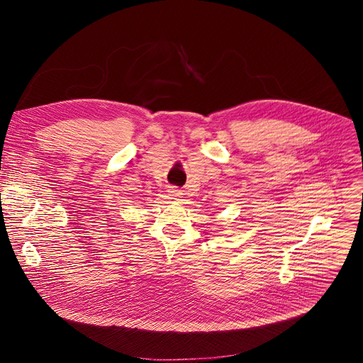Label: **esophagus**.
I'll return each instance as SVG.
<instances>
[{
    "instance_id": "34e87169",
    "label": "esophagus",
    "mask_w": 363,
    "mask_h": 363,
    "mask_svg": "<svg viewBox=\"0 0 363 363\" xmlns=\"http://www.w3.org/2000/svg\"><path fill=\"white\" fill-rule=\"evenodd\" d=\"M167 193H169V196H170L172 199H178V197L182 196V193L179 191V189H177V188H170Z\"/></svg>"
}]
</instances>
